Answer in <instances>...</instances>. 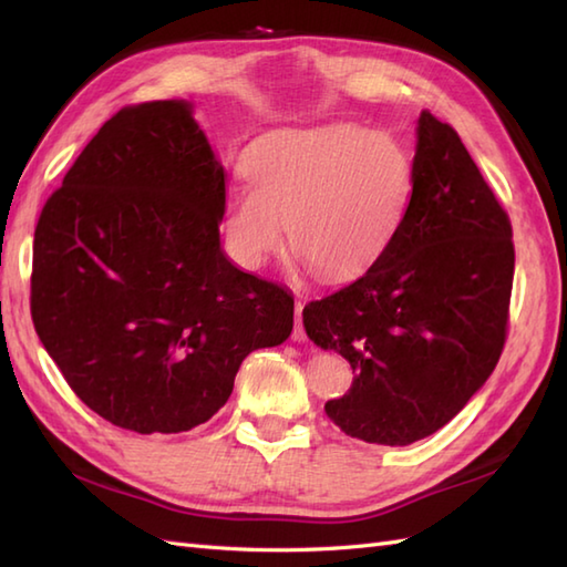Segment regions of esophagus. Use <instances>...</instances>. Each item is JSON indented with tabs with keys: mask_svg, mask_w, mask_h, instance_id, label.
I'll return each mask as SVG.
<instances>
[{
	"mask_svg": "<svg viewBox=\"0 0 567 567\" xmlns=\"http://www.w3.org/2000/svg\"><path fill=\"white\" fill-rule=\"evenodd\" d=\"M302 309H305V305L302 302H297V307H295V329H292V339L295 341H307V331H305V323H302Z\"/></svg>",
	"mask_w": 567,
	"mask_h": 567,
	"instance_id": "esophagus-1",
	"label": "esophagus"
}]
</instances>
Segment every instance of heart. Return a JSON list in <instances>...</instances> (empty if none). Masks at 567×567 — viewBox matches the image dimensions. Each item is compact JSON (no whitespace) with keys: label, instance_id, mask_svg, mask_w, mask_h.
Returning <instances> with one entry per match:
<instances>
[{"label":"heart","instance_id":"1","mask_svg":"<svg viewBox=\"0 0 567 567\" xmlns=\"http://www.w3.org/2000/svg\"><path fill=\"white\" fill-rule=\"evenodd\" d=\"M231 192L226 236L258 268L285 246L321 280L363 272L390 246L414 189L406 151L382 131L329 126L252 143Z\"/></svg>","mask_w":567,"mask_h":567}]
</instances>
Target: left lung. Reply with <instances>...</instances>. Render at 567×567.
I'll return each instance as SVG.
<instances>
[{"instance_id":"obj_1","label":"left lung","mask_w":567,"mask_h":567,"mask_svg":"<svg viewBox=\"0 0 567 567\" xmlns=\"http://www.w3.org/2000/svg\"><path fill=\"white\" fill-rule=\"evenodd\" d=\"M416 138L412 199L390 246L363 277L302 311L309 339L355 372L327 416L380 445L449 424L507 341L509 216L451 124L424 110Z\"/></svg>"}]
</instances>
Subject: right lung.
<instances>
[{"mask_svg": "<svg viewBox=\"0 0 567 567\" xmlns=\"http://www.w3.org/2000/svg\"><path fill=\"white\" fill-rule=\"evenodd\" d=\"M224 167L177 100L118 110L45 202L33 327L70 390L118 429L204 424L244 358L292 333L287 290L224 256Z\"/></svg>", "mask_w": 567, "mask_h": 567, "instance_id": "add662e5", "label": "right lung"}]
</instances>
